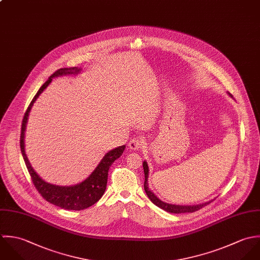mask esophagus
Returning a JSON list of instances; mask_svg holds the SVG:
<instances>
[{"label": "esophagus", "instance_id": "1", "mask_svg": "<svg viewBox=\"0 0 260 260\" xmlns=\"http://www.w3.org/2000/svg\"><path fill=\"white\" fill-rule=\"evenodd\" d=\"M144 147V142L140 139H133L129 143H128V148L133 151H138L140 149H142Z\"/></svg>", "mask_w": 260, "mask_h": 260}]
</instances>
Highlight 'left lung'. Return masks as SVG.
Listing matches in <instances>:
<instances>
[{
  "instance_id": "1",
  "label": "left lung",
  "mask_w": 260,
  "mask_h": 260,
  "mask_svg": "<svg viewBox=\"0 0 260 260\" xmlns=\"http://www.w3.org/2000/svg\"><path fill=\"white\" fill-rule=\"evenodd\" d=\"M229 96L232 98V95L230 93H228ZM143 168H144V172H145V183H144V188L145 191L149 197V199L158 208L169 212V213H174V214H180V213H193L195 211H198L199 209H201L204 206L208 205L209 203H211L213 200L208 201L202 204H197V205H176V204H170L167 202L161 201L158 197H156V194L149 188V173H150V169L148 166V162L146 160L143 161Z\"/></svg>"
}]
</instances>
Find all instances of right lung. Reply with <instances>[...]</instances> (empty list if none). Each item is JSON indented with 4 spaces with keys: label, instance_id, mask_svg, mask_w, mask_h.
<instances>
[{
    "label": "right lung",
    "instance_id": "obj_1",
    "mask_svg": "<svg viewBox=\"0 0 260 260\" xmlns=\"http://www.w3.org/2000/svg\"><path fill=\"white\" fill-rule=\"evenodd\" d=\"M82 71V68L79 67H69V68H61L54 72L48 78V80L40 87L34 99L32 100L29 105L23 121L21 128V139H20V147L22 156L25 160L26 167L30 173L33 184L35 185L38 192L42 195V197L57 207L66 209V210H83L95 204L104 194L107 184V175L109 167L112 162L117 159L124 152L125 146H120L115 149L108 151L96 168L92 171V173L82 182L71 185V186H59L48 183L44 179H42L37 172L33 169L28 156L25 151V132L29 118V113L34 103L40 96V94L47 88V86L51 83L52 79L63 76H77Z\"/></svg>",
    "mask_w": 260,
    "mask_h": 260
}]
</instances>
